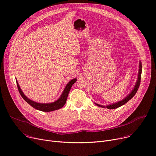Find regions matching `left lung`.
<instances>
[{
  "label": "left lung",
  "mask_w": 156,
  "mask_h": 156,
  "mask_svg": "<svg viewBox=\"0 0 156 156\" xmlns=\"http://www.w3.org/2000/svg\"><path fill=\"white\" fill-rule=\"evenodd\" d=\"M139 73H138V77H137V81H136V83L135 84V86L134 87V89L131 91V92L129 94H128V96H127V97H126L124 100L119 101V102H117L116 103H114V104H112V105H108L106 106V108L108 109H116L117 108H119L122 105H124V104H126L127 101H129L136 94V93H137V90H138V88L139 87V85H140V78H141V73H142V64H141V62H139ZM97 106H100V107H102V108H105V106H101L100 105L98 104H96L95 103Z\"/></svg>",
  "instance_id": "obj_1"
}]
</instances>
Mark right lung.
<instances>
[{
  "label": "right lung",
  "instance_id": "obj_1",
  "mask_svg": "<svg viewBox=\"0 0 156 156\" xmlns=\"http://www.w3.org/2000/svg\"><path fill=\"white\" fill-rule=\"evenodd\" d=\"M76 80H77V79L75 78V79L72 80L70 81H69L68 83L66 84V86L65 88L63 93L62 94L61 96L60 97L58 100H56L55 102L51 103H36V102L30 100V99L28 98L23 94V93L22 92V91L21 90L20 87H19V84L17 80H16V82H17V85L19 91L20 95L22 96V97L23 98V100L27 103H29L31 106H32L33 108H35L37 110L45 111V112H50V111H52L60 109L65 105L69 90H70L71 88H72L73 84L76 81Z\"/></svg>",
  "mask_w": 156,
  "mask_h": 156
}]
</instances>
